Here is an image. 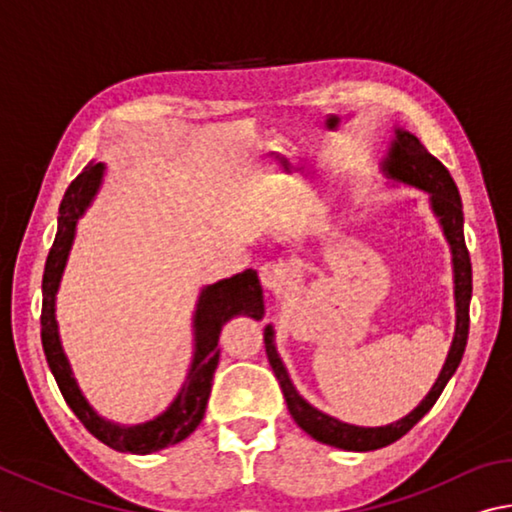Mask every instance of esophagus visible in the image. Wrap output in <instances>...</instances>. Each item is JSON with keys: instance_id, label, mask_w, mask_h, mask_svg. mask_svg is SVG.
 Here are the masks:
<instances>
[{"instance_id": "34e87169", "label": "esophagus", "mask_w": 512, "mask_h": 512, "mask_svg": "<svg viewBox=\"0 0 512 512\" xmlns=\"http://www.w3.org/2000/svg\"><path fill=\"white\" fill-rule=\"evenodd\" d=\"M286 271L282 264L268 262L262 268H259V280H262V286L268 288V291H277L284 282H286Z\"/></svg>"}]
</instances>
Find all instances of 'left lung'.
<instances>
[{"mask_svg":"<svg viewBox=\"0 0 512 512\" xmlns=\"http://www.w3.org/2000/svg\"><path fill=\"white\" fill-rule=\"evenodd\" d=\"M383 172L389 179L403 181L407 185H414V188H421L430 192L432 208L436 217L441 219V226L445 230V237H448L454 255V297H457V333H454L452 349L448 353V360L441 369L439 378L432 387V392L425 396V401L416 407L412 414H407L398 423L385 425V427H356L340 423L336 418L322 414L311 407L304 398L295 392L291 380L286 376V369L282 365L280 356H277L275 345H273V331L266 327L264 333V345H266V356L271 367L275 371L277 380H280V387L286 398L288 412L295 418V423L302 427L306 434H311L315 441H322L333 448L340 450H351V452H369L385 448V445L394 443L405 436L412 427L421 421V418L432 410L436 398L448 385L454 371H457L459 362L463 358V351H466L468 342V331H470V297H472V266H470V255L466 248V239H463V210H461V197L457 190V183L436 156L425 150L423 143L405 129H396V141L392 143V150L383 163Z\"/></svg>","mask_w":512,"mask_h":512,"instance_id":"obj_1","label":"left lung"}]
</instances>
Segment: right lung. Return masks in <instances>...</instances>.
<instances>
[{"mask_svg": "<svg viewBox=\"0 0 512 512\" xmlns=\"http://www.w3.org/2000/svg\"><path fill=\"white\" fill-rule=\"evenodd\" d=\"M102 172H105V165L89 163L85 170L71 181L60 203L58 235H55L49 257H46L42 277V347L64 401H67L73 414L80 418V423L85 425L98 441L118 452L150 454L167 448V445L181 443L197 430V425L203 421V414H206V405L212 389V376H215V369L219 365V331L224 327L226 320L241 313L250 315V318L255 320L262 318V286H259L257 273L253 268H248L244 273L232 275L228 280H221L217 284L203 288L197 315H194V340H197V351H194L188 380H185L176 401L167 407V412H163L159 418H154V421L143 425L120 427L109 421H102V418L91 410L85 396L80 394L76 380L71 376V367L60 347L58 324H55V291H58L64 264H67L73 230H76L78 217L85 212L91 199H94V194L98 192Z\"/></svg>", "mask_w": 512, "mask_h": 512, "instance_id": "1", "label": "right lung"}]
</instances>
